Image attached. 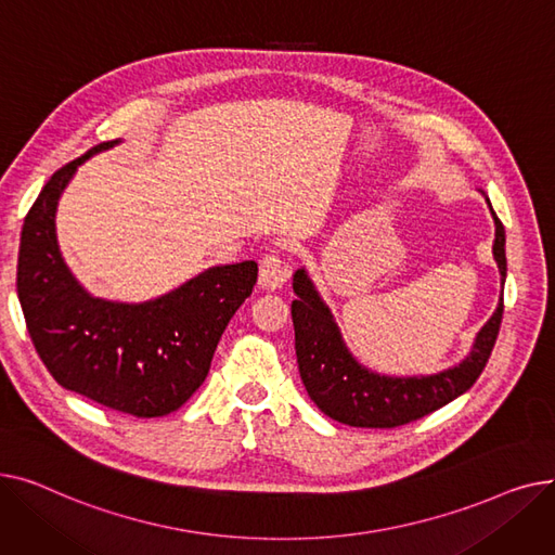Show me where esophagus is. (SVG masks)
Segmentation results:
<instances>
[{
    "mask_svg": "<svg viewBox=\"0 0 555 555\" xmlns=\"http://www.w3.org/2000/svg\"><path fill=\"white\" fill-rule=\"evenodd\" d=\"M289 276V266L281 258L279 251H270L260 258L258 285L262 289H279Z\"/></svg>",
    "mask_w": 555,
    "mask_h": 555,
    "instance_id": "1",
    "label": "esophagus"
}]
</instances>
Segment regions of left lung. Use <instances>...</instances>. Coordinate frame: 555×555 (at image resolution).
I'll return each instance as SVG.
<instances>
[{"instance_id":"1","label":"left lung","mask_w":555,"mask_h":555,"mask_svg":"<svg viewBox=\"0 0 555 555\" xmlns=\"http://www.w3.org/2000/svg\"><path fill=\"white\" fill-rule=\"evenodd\" d=\"M483 193V191H481ZM488 199V197H486ZM490 207V199H488ZM492 211V207H490ZM494 245L492 254L502 274V287L506 281V233L500 218L494 216ZM293 324H295V348L301 380L310 400L337 423L351 427H375L391 429L412 421H418L443 404L452 402L468 391L481 375L494 339L500 335L504 297L479 331L470 356L461 364L434 373L414 377H391L373 373L362 366L339 335V328L319 297L306 270L295 272Z\"/></svg>"}]
</instances>
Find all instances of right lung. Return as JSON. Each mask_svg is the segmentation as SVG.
<instances>
[{
  "label": "right lung",
  "mask_w": 555,
  "mask_h": 555,
  "mask_svg": "<svg viewBox=\"0 0 555 555\" xmlns=\"http://www.w3.org/2000/svg\"><path fill=\"white\" fill-rule=\"evenodd\" d=\"M82 157L57 168L28 209L17 256V297L28 335L53 380L114 412L166 416L199 389L216 346L258 279L254 260L218 266L145 304L92 297L65 266L55 209Z\"/></svg>",
  "instance_id": "right-lung-1"
}]
</instances>
